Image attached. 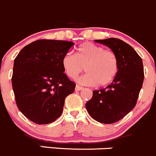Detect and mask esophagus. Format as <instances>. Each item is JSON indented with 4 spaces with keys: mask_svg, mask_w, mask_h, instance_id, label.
Returning <instances> with one entry per match:
<instances>
[{
    "mask_svg": "<svg viewBox=\"0 0 156 156\" xmlns=\"http://www.w3.org/2000/svg\"><path fill=\"white\" fill-rule=\"evenodd\" d=\"M83 89V87L80 86V85H76V87H75V90H76V91H81V90Z\"/></svg>",
    "mask_w": 156,
    "mask_h": 156,
    "instance_id": "esophagus-1",
    "label": "esophagus"
}]
</instances>
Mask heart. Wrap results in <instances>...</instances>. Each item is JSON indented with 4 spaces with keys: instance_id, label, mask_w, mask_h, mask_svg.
<instances>
[{
    "instance_id": "b5f03b06",
    "label": "heart",
    "mask_w": 156,
    "mask_h": 156,
    "mask_svg": "<svg viewBox=\"0 0 156 156\" xmlns=\"http://www.w3.org/2000/svg\"><path fill=\"white\" fill-rule=\"evenodd\" d=\"M62 68L67 76L75 80L86 71L83 76L79 79L80 85L86 86H105L110 84L118 71V58L114 52L105 50L103 47L93 43L80 44L76 55L68 52L63 56Z\"/></svg>"
}]
</instances>
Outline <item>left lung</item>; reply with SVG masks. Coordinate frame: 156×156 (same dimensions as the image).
Wrapping results in <instances>:
<instances>
[{"instance_id": "8db88e82", "label": "left lung", "mask_w": 156, "mask_h": 156, "mask_svg": "<svg viewBox=\"0 0 156 156\" xmlns=\"http://www.w3.org/2000/svg\"><path fill=\"white\" fill-rule=\"evenodd\" d=\"M94 41L105 45L116 54L118 71L106 88L93 91L92 98L85 107L92 118L109 124L121 120L136 105L144 77L143 62L129 44L119 38Z\"/></svg>"}]
</instances>
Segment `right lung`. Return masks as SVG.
I'll return each instance as SVG.
<instances>
[{
	"instance_id": "add662e5",
	"label": "right lung",
	"mask_w": 156,
	"mask_h": 156,
	"mask_svg": "<svg viewBox=\"0 0 156 156\" xmlns=\"http://www.w3.org/2000/svg\"><path fill=\"white\" fill-rule=\"evenodd\" d=\"M74 43L37 40L25 46L14 60L12 84L20 112L37 124L55 121L75 84L64 73L63 56Z\"/></svg>"
}]
</instances>
